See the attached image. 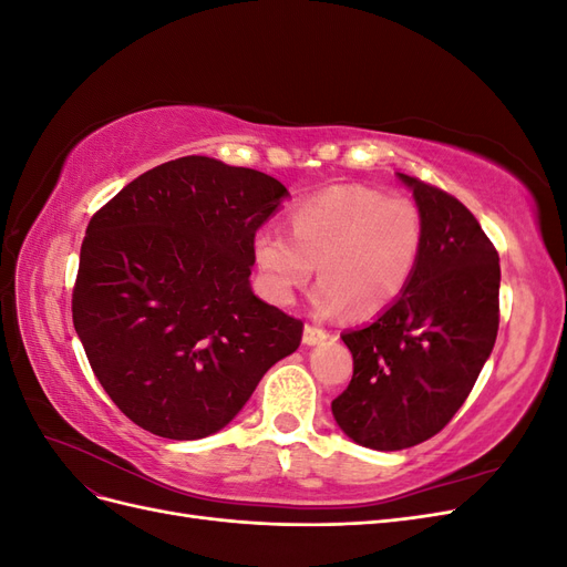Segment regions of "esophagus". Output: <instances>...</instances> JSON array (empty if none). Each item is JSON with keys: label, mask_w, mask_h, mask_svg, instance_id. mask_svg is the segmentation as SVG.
Returning a JSON list of instances; mask_svg holds the SVG:
<instances>
[{"label": "esophagus", "mask_w": 567, "mask_h": 567, "mask_svg": "<svg viewBox=\"0 0 567 567\" xmlns=\"http://www.w3.org/2000/svg\"><path fill=\"white\" fill-rule=\"evenodd\" d=\"M326 338H329V331L321 329V326H317V323L305 326V333H302L305 346H319V342H323Z\"/></svg>", "instance_id": "34e87169"}]
</instances>
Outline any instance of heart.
<instances>
[{"instance_id": "heart-1", "label": "heart", "mask_w": 567, "mask_h": 567, "mask_svg": "<svg viewBox=\"0 0 567 567\" xmlns=\"http://www.w3.org/2000/svg\"><path fill=\"white\" fill-rule=\"evenodd\" d=\"M290 231L262 227L252 257L271 302L290 305L319 269L315 310L383 312L398 302L419 269L425 217L409 196L342 184L302 198L288 213ZM320 265L317 266L316 262Z\"/></svg>"}]
</instances>
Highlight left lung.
Masks as SVG:
<instances>
[{
  "label": "left lung",
  "instance_id": "1",
  "mask_svg": "<svg viewBox=\"0 0 567 567\" xmlns=\"http://www.w3.org/2000/svg\"><path fill=\"white\" fill-rule=\"evenodd\" d=\"M425 217V246L402 298L342 333L352 381L331 402L342 433L398 452L437 435L471 394L499 331V252L440 186L400 175Z\"/></svg>",
  "mask_w": 567,
  "mask_h": 567
}]
</instances>
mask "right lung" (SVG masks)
<instances>
[{
	"label": "right lung",
	"instance_id": "add662e5",
	"mask_svg": "<svg viewBox=\"0 0 567 567\" xmlns=\"http://www.w3.org/2000/svg\"><path fill=\"white\" fill-rule=\"evenodd\" d=\"M286 186L184 156L148 169L90 219L73 323L101 388L144 431L200 440L225 427L302 321L252 296V238Z\"/></svg>",
	"mask_w": 567,
	"mask_h": 567
}]
</instances>
